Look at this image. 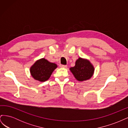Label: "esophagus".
<instances>
[{"instance_id": "obj_1", "label": "esophagus", "mask_w": 128, "mask_h": 128, "mask_svg": "<svg viewBox=\"0 0 128 128\" xmlns=\"http://www.w3.org/2000/svg\"><path fill=\"white\" fill-rule=\"evenodd\" d=\"M60 67H62V68H67V65L61 64V65H60Z\"/></svg>"}]
</instances>
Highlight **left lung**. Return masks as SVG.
<instances>
[{
	"mask_svg": "<svg viewBox=\"0 0 128 128\" xmlns=\"http://www.w3.org/2000/svg\"><path fill=\"white\" fill-rule=\"evenodd\" d=\"M70 70L77 80L82 82L91 78L94 75V68L90 61L79 58L75 66L71 67Z\"/></svg>",
	"mask_w": 128,
	"mask_h": 128,
	"instance_id": "8db88e82",
	"label": "left lung"
}]
</instances>
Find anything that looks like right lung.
<instances>
[{
    "instance_id": "right-lung-1",
    "label": "right lung",
    "mask_w": 128,
    "mask_h": 128,
    "mask_svg": "<svg viewBox=\"0 0 128 128\" xmlns=\"http://www.w3.org/2000/svg\"><path fill=\"white\" fill-rule=\"evenodd\" d=\"M57 67L56 64L50 62L44 58H42L34 62L30 67V72L34 80L45 82L48 80Z\"/></svg>"
}]
</instances>
